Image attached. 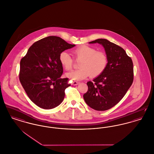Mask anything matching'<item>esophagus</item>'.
<instances>
[{"instance_id":"1","label":"esophagus","mask_w":154,"mask_h":154,"mask_svg":"<svg viewBox=\"0 0 154 154\" xmlns=\"http://www.w3.org/2000/svg\"><path fill=\"white\" fill-rule=\"evenodd\" d=\"M79 83H80V82L74 81V82H72V85H78Z\"/></svg>"}]
</instances>
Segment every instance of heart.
<instances>
[{
    "label": "heart",
    "mask_w": 154,
    "mask_h": 154,
    "mask_svg": "<svg viewBox=\"0 0 154 154\" xmlns=\"http://www.w3.org/2000/svg\"><path fill=\"white\" fill-rule=\"evenodd\" d=\"M74 58L77 61H81L79 70L66 74L67 77L74 80H82L90 75L97 77L105 70L108 59L107 54L103 51L97 50L91 46L82 45L72 51ZM59 60L64 69L69 71L72 69L74 59L67 52H62L59 55Z\"/></svg>",
    "instance_id": "heart-1"
}]
</instances>
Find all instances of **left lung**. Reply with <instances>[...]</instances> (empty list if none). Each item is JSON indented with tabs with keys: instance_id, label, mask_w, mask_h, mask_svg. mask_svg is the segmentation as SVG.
Returning a JSON list of instances; mask_svg holds the SVG:
<instances>
[{
	"instance_id": "8db88e82",
	"label": "left lung",
	"mask_w": 154,
	"mask_h": 154,
	"mask_svg": "<svg viewBox=\"0 0 154 154\" xmlns=\"http://www.w3.org/2000/svg\"><path fill=\"white\" fill-rule=\"evenodd\" d=\"M95 43L104 47L108 63L103 72L93 82H87L88 89L83 97L91 108L103 111L118 103L132 85L133 63L122 47L106 39H98L90 42Z\"/></svg>"
}]
</instances>
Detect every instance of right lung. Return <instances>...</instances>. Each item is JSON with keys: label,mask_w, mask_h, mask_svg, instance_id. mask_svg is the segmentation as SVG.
<instances>
[{"label": "right lung", "mask_w": 154, "mask_h": 154, "mask_svg": "<svg viewBox=\"0 0 154 154\" xmlns=\"http://www.w3.org/2000/svg\"><path fill=\"white\" fill-rule=\"evenodd\" d=\"M75 46L59 36H48L34 43L21 59L20 82L38 106L54 108L63 100L64 91L71 84L68 78H60L63 69L59 55Z\"/></svg>", "instance_id": "right-lung-1"}]
</instances>
